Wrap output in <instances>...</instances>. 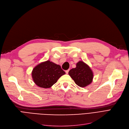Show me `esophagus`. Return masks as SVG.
<instances>
[{
  "label": "esophagus",
  "mask_w": 129,
  "mask_h": 129,
  "mask_svg": "<svg viewBox=\"0 0 129 129\" xmlns=\"http://www.w3.org/2000/svg\"><path fill=\"white\" fill-rule=\"evenodd\" d=\"M69 70H66V71H65V72H66V74H68V73H69Z\"/></svg>",
  "instance_id": "34e87169"
}]
</instances>
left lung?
<instances>
[{"instance_id": "left-lung-1", "label": "left lung", "mask_w": 129, "mask_h": 129, "mask_svg": "<svg viewBox=\"0 0 129 129\" xmlns=\"http://www.w3.org/2000/svg\"><path fill=\"white\" fill-rule=\"evenodd\" d=\"M69 74L76 84L80 87H85L91 84L93 77L90 67L82 60L76 64V68L69 71Z\"/></svg>"}]
</instances>
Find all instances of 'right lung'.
<instances>
[{
  "instance_id": "add662e5",
  "label": "right lung",
  "mask_w": 129,
  "mask_h": 129,
  "mask_svg": "<svg viewBox=\"0 0 129 129\" xmlns=\"http://www.w3.org/2000/svg\"><path fill=\"white\" fill-rule=\"evenodd\" d=\"M65 74L60 65L48 60L40 63L33 69L32 77L37 86L48 88L55 84Z\"/></svg>"
}]
</instances>
